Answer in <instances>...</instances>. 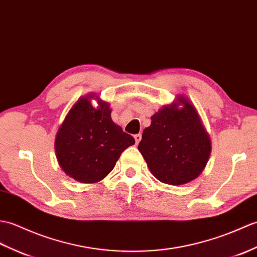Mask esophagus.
Returning <instances> with one entry per match:
<instances>
[{"mask_svg":"<svg viewBox=\"0 0 257 257\" xmlns=\"http://www.w3.org/2000/svg\"><path fill=\"white\" fill-rule=\"evenodd\" d=\"M134 139H135L136 144H139L140 142H141V140H142V135L141 134H136V135H134Z\"/></svg>","mask_w":257,"mask_h":257,"instance_id":"obj_1","label":"esophagus"}]
</instances>
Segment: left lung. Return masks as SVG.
<instances>
[{"label": "left lung", "instance_id": "1", "mask_svg": "<svg viewBox=\"0 0 257 257\" xmlns=\"http://www.w3.org/2000/svg\"><path fill=\"white\" fill-rule=\"evenodd\" d=\"M151 119L139 151L152 175L172 186L196 179L209 161L211 140L195 105L186 96L177 95Z\"/></svg>", "mask_w": 257, "mask_h": 257}]
</instances>
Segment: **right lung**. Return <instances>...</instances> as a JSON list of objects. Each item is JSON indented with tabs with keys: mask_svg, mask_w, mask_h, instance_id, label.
<instances>
[{
	"mask_svg": "<svg viewBox=\"0 0 257 257\" xmlns=\"http://www.w3.org/2000/svg\"><path fill=\"white\" fill-rule=\"evenodd\" d=\"M98 102L95 108L90 103ZM135 144L132 136L111 118L107 102L90 93L78 99L58 128L55 151L67 176L82 184L99 182L111 173L123 151Z\"/></svg>",
	"mask_w": 257,
	"mask_h": 257,
	"instance_id": "right-lung-1",
	"label": "right lung"
}]
</instances>
